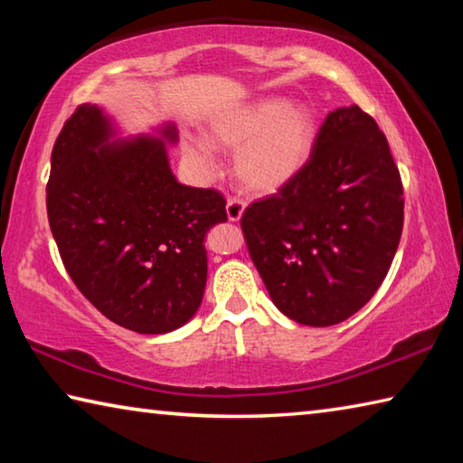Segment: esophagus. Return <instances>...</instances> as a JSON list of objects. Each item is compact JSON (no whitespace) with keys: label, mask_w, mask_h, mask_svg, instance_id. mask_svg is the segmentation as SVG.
<instances>
[{"label":"esophagus","mask_w":463,"mask_h":463,"mask_svg":"<svg viewBox=\"0 0 463 463\" xmlns=\"http://www.w3.org/2000/svg\"><path fill=\"white\" fill-rule=\"evenodd\" d=\"M242 213H245V202L239 198H229V202H226V216H229V221L239 222Z\"/></svg>","instance_id":"34e87169"}]
</instances>
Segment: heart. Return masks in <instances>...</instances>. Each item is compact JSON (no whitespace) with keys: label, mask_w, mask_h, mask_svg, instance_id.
I'll return each mask as SVG.
<instances>
[{"label":"heart","mask_w":463,"mask_h":463,"mask_svg":"<svg viewBox=\"0 0 463 463\" xmlns=\"http://www.w3.org/2000/svg\"><path fill=\"white\" fill-rule=\"evenodd\" d=\"M210 145L234 155V177L249 194H276L300 174L317 140V120L304 104L284 98L257 99L210 122ZM184 156L202 174L214 169L213 153L202 140H187Z\"/></svg>","instance_id":"1"}]
</instances>
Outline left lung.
<instances>
[{"label":"left lung","mask_w":463,"mask_h":463,"mask_svg":"<svg viewBox=\"0 0 463 463\" xmlns=\"http://www.w3.org/2000/svg\"><path fill=\"white\" fill-rule=\"evenodd\" d=\"M402 194L372 116L359 106L328 114L300 174L241 218L273 304L308 326L343 323L365 307L401 242Z\"/></svg>","instance_id":"8db88e82"}]
</instances>
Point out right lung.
<instances>
[{
	"instance_id": "right-lung-1",
	"label": "right lung",
	"mask_w": 463,
	"mask_h": 463,
	"mask_svg": "<svg viewBox=\"0 0 463 463\" xmlns=\"http://www.w3.org/2000/svg\"><path fill=\"white\" fill-rule=\"evenodd\" d=\"M156 135L120 138L96 104L65 122L51 155L46 213L80 292L128 331L163 335L200 308L208 278L206 232L226 222L221 192L179 184Z\"/></svg>"
}]
</instances>
